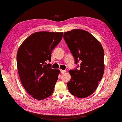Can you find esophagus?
Here are the masks:
<instances>
[{
	"label": "esophagus",
	"mask_w": 122,
	"mask_h": 122,
	"mask_svg": "<svg viewBox=\"0 0 122 122\" xmlns=\"http://www.w3.org/2000/svg\"><path fill=\"white\" fill-rule=\"evenodd\" d=\"M66 72L65 70H62V69H61V74H64Z\"/></svg>",
	"instance_id": "1"
}]
</instances>
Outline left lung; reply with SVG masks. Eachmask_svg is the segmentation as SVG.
I'll use <instances>...</instances> for the list:
<instances>
[{"label":"left lung","instance_id":"left-lung-1","mask_svg":"<svg viewBox=\"0 0 122 122\" xmlns=\"http://www.w3.org/2000/svg\"><path fill=\"white\" fill-rule=\"evenodd\" d=\"M63 37L75 63L81 62L79 69L69 71L71 79L67 83L68 90L78 98L87 97L96 91L103 77V48L95 37L85 30L74 29L64 33Z\"/></svg>","mask_w":122,"mask_h":122}]
</instances>
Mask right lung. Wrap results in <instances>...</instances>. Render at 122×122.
<instances>
[{"mask_svg": "<svg viewBox=\"0 0 122 122\" xmlns=\"http://www.w3.org/2000/svg\"><path fill=\"white\" fill-rule=\"evenodd\" d=\"M63 33L38 31L30 35L19 46L17 66L21 83L33 98L42 100L50 96L60 73L51 68V51L61 40Z\"/></svg>", "mask_w": 122, "mask_h": 122, "instance_id": "1", "label": "right lung"}]
</instances>
